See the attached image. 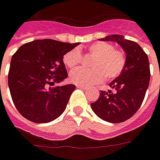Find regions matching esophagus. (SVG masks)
Returning a JSON list of instances; mask_svg holds the SVG:
<instances>
[{"label": "esophagus", "mask_w": 160, "mask_h": 160, "mask_svg": "<svg viewBox=\"0 0 160 160\" xmlns=\"http://www.w3.org/2000/svg\"><path fill=\"white\" fill-rule=\"evenodd\" d=\"M77 88H81V89H88V87H87V86H83V85H77Z\"/></svg>", "instance_id": "1"}]
</instances>
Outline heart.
<instances>
[{"instance_id":"heart-1","label":"heart","mask_w":160,"mask_h":160,"mask_svg":"<svg viewBox=\"0 0 160 160\" xmlns=\"http://www.w3.org/2000/svg\"><path fill=\"white\" fill-rule=\"evenodd\" d=\"M88 53L93 57L91 70L75 69L70 72V80L78 85L93 86L101 83L105 77L108 80L118 78L123 72L127 58L121 50H116L112 44L107 42H96L91 44ZM82 56L78 49H72L63 56V62L68 68H75L81 63Z\"/></svg>"}]
</instances>
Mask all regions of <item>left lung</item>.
Returning <instances> with one entry per match:
<instances>
[{
    "mask_svg": "<svg viewBox=\"0 0 160 160\" xmlns=\"http://www.w3.org/2000/svg\"><path fill=\"white\" fill-rule=\"evenodd\" d=\"M101 40L118 43L127 54V64L123 72L110 83L114 91H101L91 107L102 120L121 123L131 118L143 101L150 80L148 57L138 43L122 35H109Z\"/></svg>",
    "mask_w": 160,
    "mask_h": 160,
    "instance_id": "obj_1",
    "label": "left lung"
}]
</instances>
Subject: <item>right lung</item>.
Segmentation results:
<instances>
[{
	"label": "right lung",
	"instance_id": "add662e5",
	"mask_svg": "<svg viewBox=\"0 0 160 160\" xmlns=\"http://www.w3.org/2000/svg\"><path fill=\"white\" fill-rule=\"evenodd\" d=\"M78 44L37 39L22 44L14 53L8 86L13 104L24 118L47 123L63 113L76 86H50L68 77L63 56Z\"/></svg>",
	"mask_w": 160,
	"mask_h": 160
}]
</instances>
